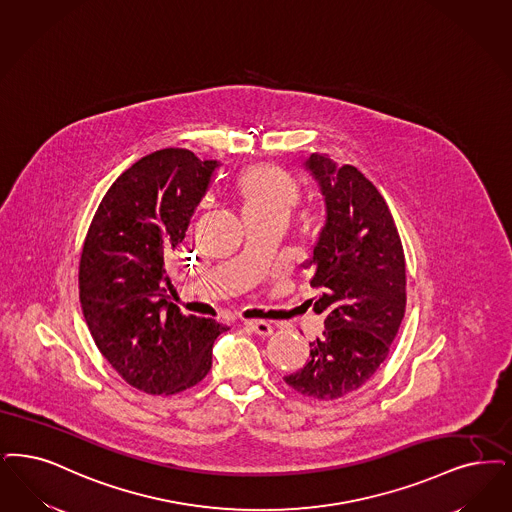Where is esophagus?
<instances>
[{
	"instance_id": "esophagus-1",
	"label": "esophagus",
	"mask_w": 512,
	"mask_h": 512,
	"mask_svg": "<svg viewBox=\"0 0 512 512\" xmlns=\"http://www.w3.org/2000/svg\"><path fill=\"white\" fill-rule=\"evenodd\" d=\"M246 328L253 331V333H257V335H261V337H270L274 333V328L263 320H249V322H246Z\"/></svg>"
}]
</instances>
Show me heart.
Listing matches in <instances>:
<instances>
[{
  "label": "heart",
  "mask_w": 512,
  "mask_h": 512,
  "mask_svg": "<svg viewBox=\"0 0 512 512\" xmlns=\"http://www.w3.org/2000/svg\"><path fill=\"white\" fill-rule=\"evenodd\" d=\"M234 186L246 217L289 215L301 198L299 183L286 171L270 165L249 167L236 179Z\"/></svg>",
  "instance_id": "heart-1"
}]
</instances>
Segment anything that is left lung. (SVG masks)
Masks as SVG:
<instances>
[{
    "mask_svg": "<svg viewBox=\"0 0 512 512\" xmlns=\"http://www.w3.org/2000/svg\"><path fill=\"white\" fill-rule=\"evenodd\" d=\"M305 167L326 200V225L303 265L326 331L310 343L307 364L284 381L308 398L337 400L389 356L406 312V259L389 205L354 165L310 154Z\"/></svg>",
    "mask_w": 512,
    "mask_h": 512,
    "instance_id": "obj_1",
    "label": "left lung"
}]
</instances>
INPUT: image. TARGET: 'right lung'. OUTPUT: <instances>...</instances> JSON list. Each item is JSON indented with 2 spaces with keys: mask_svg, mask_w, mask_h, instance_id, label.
Segmentation results:
<instances>
[{
  "mask_svg": "<svg viewBox=\"0 0 512 512\" xmlns=\"http://www.w3.org/2000/svg\"><path fill=\"white\" fill-rule=\"evenodd\" d=\"M217 167L186 148L144 156L108 188L83 242L87 328L123 381L148 394L198 385L211 369L215 339L228 329L169 303L165 272Z\"/></svg>",
  "mask_w": 512,
  "mask_h": 512,
  "instance_id": "add662e5",
  "label": "right lung"
}]
</instances>
